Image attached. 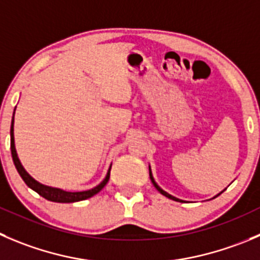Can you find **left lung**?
Returning a JSON list of instances; mask_svg holds the SVG:
<instances>
[{
	"label": "left lung",
	"mask_w": 260,
	"mask_h": 260,
	"mask_svg": "<svg viewBox=\"0 0 260 260\" xmlns=\"http://www.w3.org/2000/svg\"><path fill=\"white\" fill-rule=\"evenodd\" d=\"M149 176H150V180H152L153 185H154V187H155V189L158 190V191L160 192V194H162V195H165V197H166V198H169V199H172V200H176V202H182V203H184V200H181V199H177V198L172 197L171 194H169V192H166L165 190H162V189H160L159 186H158V185H157V182H155V181H154V179H153V175H152V171H150V167H149ZM219 194H221V192H219ZM219 194H218V195H219Z\"/></svg>",
	"instance_id": "1"
}]
</instances>
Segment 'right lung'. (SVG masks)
I'll use <instances>...</instances> for the list:
<instances>
[{
	"instance_id": "obj_1",
	"label": "right lung",
	"mask_w": 260,
	"mask_h": 260,
	"mask_svg": "<svg viewBox=\"0 0 260 260\" xmlns=\"http://www.w3.org/2000/svg\"><path fill=\"white\" fill-rule=\"evenodd\" d=\"M16 108V107H15ZM15 113V112H14ZM10 137H11V155H12V160H14V165L16 167L17 172L21 176V179L24 180L26 185H28L30 189H33L34 191L38 192L41 197H43L44 199L51 200V202H56V203H74V202H80V200H85L88 198H91L93 195H95L97 192H100L103 187L106 186V184L110 180V171L111 167L108 169L107 175H106L105 180L101 182L100 185H97L95 187L90 190H85V191H65L62 189H57V187H51V186H46V185L41 184L37 180H34L28 172L24 170L23 165L20 163L19 158H17V153L16 149H15V140H14V116H12V121H11V130H10Z\"/></svg>"
}]
</instances>
